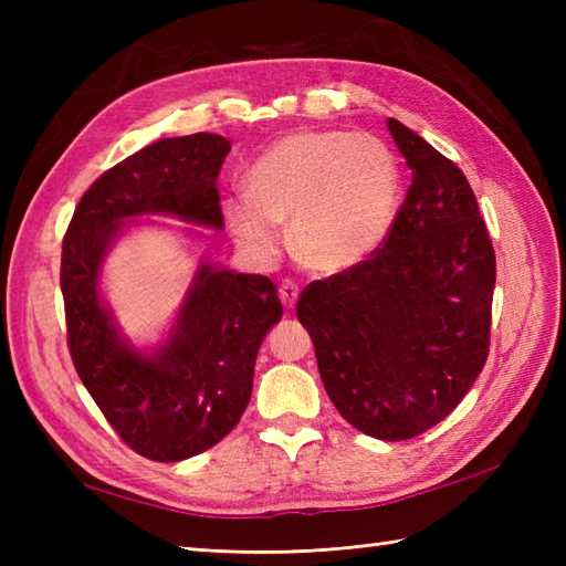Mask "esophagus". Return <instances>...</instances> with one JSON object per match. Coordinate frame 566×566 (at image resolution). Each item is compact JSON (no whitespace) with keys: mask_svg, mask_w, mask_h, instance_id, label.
<instances>
[{"mask_svg":"<svg viewBox=\"0 0 566 566\" xmlns=\"http://www.w3.org/2000/svg\"><path fill=\"white\" fill-rule=\"evenodd\" d=\"M280 298H282V304L286 308H294L296 306V298H298V284L292 282V280H284L280 284Z\"/></svg>","mask_w":566,"mask_h":566,"instance_id":"esophagus-1","label":"esophagus"}]
</instances>
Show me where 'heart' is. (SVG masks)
<instances>
[{"label": "heart", "instance_id": "b5f03b06", "mask_svg": "<svg viewBox=\"0 0 566 566\" xmlns=\"http://www.w3.org/2000/svg\"><path fill=\"white\" fill-rule=\"evenodd\" d=\"M401 209V167L377 136L294 130L252 163L245 191L223 199V219L252 260L280 252L290 221L296 260L318 274L365 264L387 243Z\"/></svg>", "mask_w": 566, "mask_h": 566}]
</instances>
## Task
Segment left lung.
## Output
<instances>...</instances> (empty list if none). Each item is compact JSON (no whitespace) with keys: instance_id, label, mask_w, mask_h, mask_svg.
<instances>
[{"instance_id":"1","label":"left lung","mask_w":566,"mask_h":566,"mask_svg":"<svg viewBox=\"0 0 566 566\" xmlns=\"http://www.w3.org/2000/svg\"><path fill=\"white\" fill-rule=\"evenodd\" d=\"M387 126L411 170L394 231L365 264L308 284L296 316L347 423L408 440L484 369L496 255L460 167L396 118Z\"/></svg>"}]
</instances>
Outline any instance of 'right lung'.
Instances as JSON below:
<instances>
[{
	"label": "right lung",
	"instance_id": "obj_1",
	"mask_svg": "<svg viewBox=\"0 0 566 566\" xmlns=\"http://www.w3.org/2000/svg\"><path fill=\"white\" fill-rule=\"evenodd\" d=\"M228 150L231 140L216 134L155 140L84 191L63 240L72 363L118 438L155 462L195 457L238 426L282 304L268 276L201 260L167 338L138 350L104 302L102 264L140 216L223 228L216 177Z\"/></svg>",
	"mask_w": 566,
	"mask_h": 566
}]
</instances>
